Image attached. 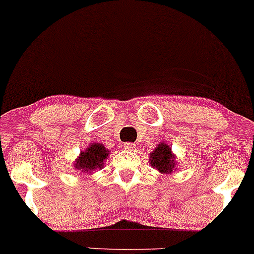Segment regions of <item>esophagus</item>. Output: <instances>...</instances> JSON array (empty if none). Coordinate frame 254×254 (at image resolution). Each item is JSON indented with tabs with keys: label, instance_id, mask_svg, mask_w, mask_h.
Wrapping results in <instances>:
<instances>
[{
	"label": "esophagus",
	"instance_id": "1",
	"mask_svg": "<svg viewBox=\"0 0 254 254\" xmlns=\"http://www.w3.org/2000/svg\"><path fill=\"white\" fill-rule=\"evenodd\" d=\"M125 149H126V150H128V151H133L135 149V146H134V144H133V143H126V144H125Z\"/></svg>",
	"mask_w": 254,
	"mask_h": 254
}]
</instances>
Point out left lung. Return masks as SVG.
<instances>
[{
    "label": "left lung",
    "mask_w": 254,
    "mask_h": 254,
    "mask_svg": "<svg viewBox=\"0 0 254 254\" xmlns=\"http://www.w3.org/2000/svg\"><path fill=\"white\" fill-rule=\"evenodd\" d=\"M149 163L154 169H158L161 174H171L176 166V158L172 154L171 148L165 143H161L150 154Z\"/></svg>",
    "instance_id": "1"
}]
</instances>
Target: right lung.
<instances>
[{
	"instance_id": "add662e5",
	"label": "right lung",
	"mask_w": 254,
	"mask_h": 254,
	"mask_svg": "<svg viewBox=\"0 0 254 254\" xmlns=\"http://www.w3.org/2000/svg\"><path fill=\"white\" fill-rule=\"evenodd\" d=\"M109 150L101 143H91L84 151L79 154L74 161V169L82 172H91L103 169L104 161L108 159Z\"/></svg>"
}]
</instances>
